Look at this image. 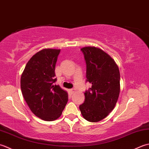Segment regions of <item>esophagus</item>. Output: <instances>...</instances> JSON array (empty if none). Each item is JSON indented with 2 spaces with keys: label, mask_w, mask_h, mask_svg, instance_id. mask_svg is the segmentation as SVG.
I'll return each mask as SVG.
<instances>
[{
  "label": "esophagus",
  "mask_w": 149,
  "mask_h": 149,
  "mask_svg": "<svg viewBox=\"0 0 149 149\" xmlns=\"http://www.w3.org/2000/svg\"><path fill=\"white\" fill-rule=\"evenodd\" d=\"M69 92H70L71 95H72V94L76 92V90H75V89H69Z\"/></svg>",
  "instance_id": "1"
}]
</instances>
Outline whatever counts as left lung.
Instances as JSON below:
<instances>
[{
    "label": "left lung",
    "instance_id": "left-lung-1",
    "mask_svg": "<svg viewBox=\"0 0 149 149\" xmlns=\"http://www.w3.org/2000/svg\"><path fill=\"white\" fill-rule=\"evenodd\" d=\"M81 51L86 62V81L92 86L84 93L85 102L79 107L85 119L97 122L107 117L116 104L120 91L119 68L98 47H84Z\"/></svg>",
    "mask_w": 149,
    "mask_h": 149
}]
</instances>
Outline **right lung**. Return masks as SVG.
<instances>
[{"mask_svg":"<svg viewBox=\"0 0 149 149\" xmlns=\"http://www.w3.org/2000/svg\"><path fill=\"white\" fill-rule=\"evenodd\" d=\"M60 49H44L27 63L20 78L24 98L35 116L45 121H54L62 113L68 95L54 83L55 65Z\"/></svg>","mask_w":149,"mask_h":149,"instance_id":"obj_1","label":"right lung"}]
</instances>
